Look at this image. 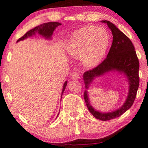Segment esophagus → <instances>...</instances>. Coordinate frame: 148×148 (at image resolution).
Listing matches in <instances>:
<instances>
[{
    "mask_svg": "<svg viewBox=\"0 0 148 148\" xmlns=\"http://www.w3.org/2000/svg\"><path fill=\"white\" fill-rule=\"evenodd\" d=\"M71 78L73 79H78L79 78V74L78 73L77 71H75L71 74Z\"/></svg>",
    "mask_w": 148,
    "mask_h": 148,
    "instance_id": "34e87169",
    "label": "esophagus"
}]
</instances>
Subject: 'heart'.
Returning <instances> with one entry per match:
<instances>
[{
  "label": "heart",
  "mask_w": 148,
  "mask_h": 148,
  "mask_svg": "<svg viewBox=\"0 0 148 148\" xmlns=\"http://www.w3.org/2000/svg\"><path fill=\"white\" fill-rule=\"evenodd\" d=\"M109 44L110 36L104 29L87 25L71 34L66 50L71 56L82 58L86 66L92 67L104 57Z\"/></svg>",
  "instance_id": "1"
}]
</instances>
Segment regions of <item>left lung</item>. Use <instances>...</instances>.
<instances>
[{"label":"left lung","mask_w":148,"mask_h":148,"mask_svg":"<svg viewBox=\"0 0 148 148\" xmlns=\"http://www.w3.org/2000/svg\"><path fill=\"white\" fill-rule=\"evenodd\" d=\"M106 23L112 32V43L107 57L95 68L86 71L84 73L86 88L97 77L105 74L109 71H116L123 73L129 82V91L127 99L123 105L117 110L110 112H100L90 105L88 100L87 90L84 93V98L87 108L91 114L96 119L101 121H108L121 116L132 106L136 98V92L139 85V62L132 42L121 32L114 24L108 21H102Z\"/></svg>","instance_id":"8db88e82"}]
</instances>
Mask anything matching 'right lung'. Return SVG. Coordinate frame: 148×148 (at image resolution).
Masks as SVG:
<instances>
[{
    "instance_id": "obj_1",
    "label": "right lung",
    "mask_w": 148,
    "mask_h": 148,
    "mask_svg": "<svg viewBox=\"0 0 148 148\" xmlns=\"http://www.w3.org/2000/svg\"><path fill=\"white\" fill-rule=\"evenodd\" d=\"M59 25H61V23H58V22H50V23H43L42 24V25H40L37 27H34V29L29 30V32H27L26 34L23 36V37L19 38L17 42L26 39V38H27L28 37H30V36H32V35H35L36 33H38L40 35L43 36V37H45V38H47V39H51L54 30L56 29V27L59 26ZM66 85H67V81H66L63 85L62 96V94L64 91L65 90Z\"/></svg>"
}]
</instances>
